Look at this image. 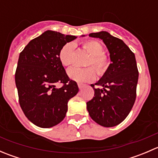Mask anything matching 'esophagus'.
I'll list each match as a JSON object with an SVG mask.
<instances>
[{"instance_id": "34e87169", "label": "esophagus", "mask_w": 158, "mask_h": 158, "mask_svg": "<svg viewBox=\"0 0 158 158\" xmlns=\"http://www.w3.org/2000/svg\"><path fill=\"white\" fill-rule=\"evenodd\" d=\"M78 87H79V89H82L84 87V85L82 83H78Z\"/></svg>"}]
</instances>
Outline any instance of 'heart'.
<instances>
[{
  "mask_svg": "<svg viewBox=\"0 0 158 158\" xmlns=\"http://www.w3.org/2000/svg\"><path fill=\"white\" fill-rule=\"evenodd\" d=\"M82 47L91 55L89 60V65H92L98 74H102L109 65V60L106 55L103 54V47L98 42L95 40L85 41ZM74 47L72 44L63 46L59 53V59L64 66H70L73 62V52ZM68 76L73 80L78 82H86L95 79L96 76L95 69L92 67L79 68L73 66L67 70Z\"/></svg>",
  "mask_w": 158,
  "mask_h": 158,
  "instance_id": "b5f03b06",
  "label": "heart"
}]
</instances>
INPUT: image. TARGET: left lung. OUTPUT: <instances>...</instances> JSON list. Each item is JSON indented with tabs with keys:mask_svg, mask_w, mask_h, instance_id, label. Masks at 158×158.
I'll list each match as a JSON object with an SVG mask.
<instances>
[{
	"mask_svg": "<svg viewBox=\"0 0 158 158\" xmlns=\"http://www.w3.org/2000/svg\"><path fill=\"white\" fill-rule=\"evenodd\" d=\"M99 38L109 50L111 63L101 79L95 84L94 97L86 103L92 120L103 127H114L123 122L135 104L138 71L135 56L123 40L106 31L92 33Z\"/></svg>",
	"mask_w": 158,
	"mask_h": 158,
	"instance_id": "obj_1",
	"label": "left lung"
}]
</instances>
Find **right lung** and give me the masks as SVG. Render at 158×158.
I'll return each instance as SVG.
<instances>
[{"mask_svg": "<svg viewBox=\"0 0 158 158\" xmlns=\"http://www.w3.org/2000/svg\"><path fill=\"white\" fill-rule=\"evenodd\" d=\"M77 36L47 30L32 40L19 56L15 83L26 117L40 128H51L64 119L68 102L79 92L59 59L60 49ZM57 82L63 83L57 88Z\"/></svg>", "mask_w": 158, "mask_h": 158, "instance_id": "add662e5", "label": "right lung"}]
</instances>
